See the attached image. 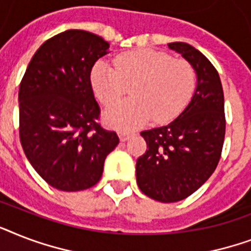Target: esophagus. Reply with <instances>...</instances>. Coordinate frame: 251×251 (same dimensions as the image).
<instances>
[{
    "label": "esophagus",
    "mask_w": 251,
    "mask_h": 251,
    "mask_svg": "<svg viewBox=\"0 0 251 251\" xmlns=\"http://www.w3.org/2000/svg\"><path fill=\"white\" fill-rule=\"evenodd\" d=\"M118 137H120V141L121 142H126L130 137H131V133H129V131H120V133H118Z\"/></svg>",
    "instance_id": "1"
}]
</instances>
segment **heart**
I'll list each match as a JSON object with an SVG mask.
<instances>
[{"label":"heart","mask_w":251,"mask_h":251,"mask_svg":"<svg viewBox=\"0 0 251 251\" xmlns=\"http://www.w3.org/2000/svg\"><path fill=\"white\" fill-rule=\"evenodd\" d=\"M91 84L106 105L117 101L131 84L133 98L109 106L104 121L116 129H134L151 117L159 124L177 117L194 92L195 72L189 62L172 60L168 53L141 49L116 57L114 65L96 62Z\"/></svg>","instance_id":"heart-1"}]
</instances>
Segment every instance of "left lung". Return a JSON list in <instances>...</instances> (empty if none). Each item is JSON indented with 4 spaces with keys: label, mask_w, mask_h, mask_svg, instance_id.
<instances>
[{
    "label": "left lung",
    "mask_w": 251,
    "mask_h": 251,
    "mask_svg": "<svg viewBox=\"0 0 251 251\" xmlns=\"http://www.w3.org/2000/svg\"><path fill=\"white\" fill-rule=\"evenodd\" d=\"M168 48L193 66L197 86L178 117L141 133L149 150L138 157L137 183L142 193L163 203L187 198L210 178L226 135L224 94L214 65L186 43H169Z\"/></svg>",
    "instance_id": "left-lung-1"
}]
</instances>
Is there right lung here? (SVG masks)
Masks as SVG:
<instances>
[{
	"mask_svg": "<svg viewBox=\"0 0 251 251\" xmlns=\"http://www.w3.org/2000/svg\"><path fill=\"white\" fill-rule=\"evenodd\" d=\"M108 53L102 37L68 29L37 49L21 82L22 147L41 178L58 190L96 185L106 155L120 142L98 124L100 108L91 86L92 66Z\"/></svg>",
	"mask_w": 251,
	"mask_h": 251,
	"instance_id": "1",
	"label": "right lung"
}]
</instances>
